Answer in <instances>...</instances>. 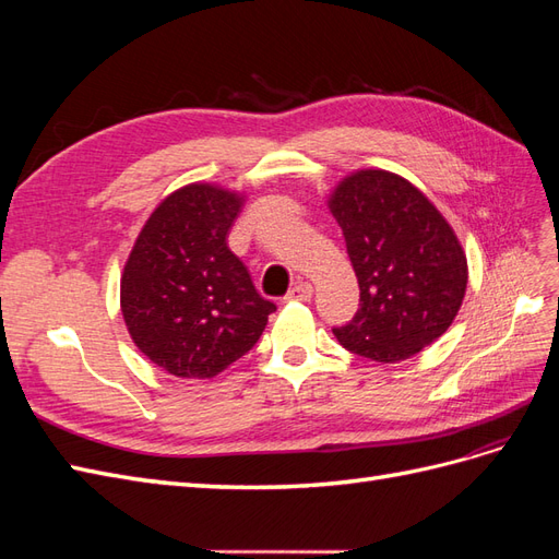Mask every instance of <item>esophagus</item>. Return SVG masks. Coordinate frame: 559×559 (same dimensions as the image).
Returning <instances> with one entry per match:
<instances>
[{"instance_id":"esophagus-1","label":"esophagus","mask_w":559,"mask_h":559,"mask_svg":"<svg viewBox=\"0 0 559 559\" xmlns=\"http://www.w3.org/2000/svg\"><path fill=\"white\" fill-rule=\"evenodd\" d=\"M312 284L310 282H298L296 286H294V289L289 292V294H286V300H302V302H306V300H310L312 298Z\"/></svg>"}]
</instances>
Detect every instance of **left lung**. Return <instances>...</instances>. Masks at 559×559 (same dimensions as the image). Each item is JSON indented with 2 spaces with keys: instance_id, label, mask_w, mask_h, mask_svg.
<instances>
[{
  "instance_id": "1",
  "label": "left lung",
  "mask_w": 559,
  "mask_h": 559,
  "mask_svg": "<svg viewBox=\"0 0 559 559\" xmlns=\"http://www.w3.org/2000/svg\"><path fill=\"white\" fill-rule=\"evenodd\" d=\"M329 210L361 292L357 314L333 329L337 343L380 364L415 357L462 308L468 265L460 238L417 186L373 167L337 181Z\"/></svg>"
}]
</instances>
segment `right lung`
Returning <instances> with one entry per match:
<instances>
[{
    "mask_svg": "<svg viewBox=\"0 0 559 559\" xmlns=\"http://www.w3.org/2000/svg\"><path fill=\"white\" fill-rule=\"evenodd\" d=\"M245 195L195 181L151 212L121 275V312L138 349L186 380H210L257 345L265 300L228 230Z\"/></svg>",
    "mask_w": 559,
    "mask_h": 559,
    "instance_id": "add662e5",
    "label": "right lung"
}]
</instances>
